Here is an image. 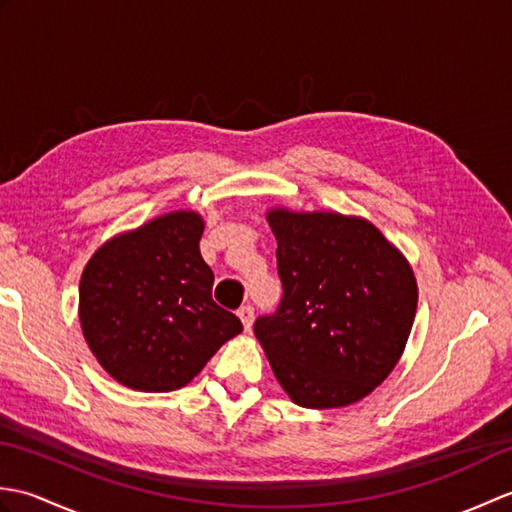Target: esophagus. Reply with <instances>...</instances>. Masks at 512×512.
<instances>
[{"instance_id": "1", "label": "esophagus", "mask_w": 512, "mask_h": 512, "mask_svg": "<svg viewBox=\"0 0 512 512\" xmlns=\"http://www.w3.org/2000/svg\"><path fill=\"white\" fill-rule=\"evenodd\" d=\"M237 317H239V321H242L244 330L250 332V328H253V319H255L253 306H242V308H239V310H237Z\"/></svg>"}]
</instances>
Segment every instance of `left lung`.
Masks as SVG:
<instances>
[{
  "label": "left lung",
  "mask_w": 512,
  "mask_h": 512,
  "mask_svg": "<svg viewBox=\"0 0 512 512\" xmlns=\"http://www.w3.org/2000/svg\"><path fill=\"white\" fill-rule=\"evenodd\" d=\"M284 297L255 321L275 378L308 409L354 405L400 361L418 308L407 257L365 220L268 209Z\"/></svg>",
  "instance_id": "left-lung-1"
}]
</instances>
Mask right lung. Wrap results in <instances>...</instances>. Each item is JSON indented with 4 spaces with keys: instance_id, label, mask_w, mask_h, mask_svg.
Instances as JSON below:
<instances>
[{
    "instance_id": "obj_1",
    "label": "right lung",
    "mask_w": 512,
    "mask_h": 512,
    "mask_svg": "<svg viewBox=\"0 0 512 512\" xmlns=\"http://www.w3.org/2000/svg\"><path fill=\"white\" fill-rule=\"evenodd\" d=\"M202 233L200 213L171 211L107 239L85 264L81 330L116 383L138 391L180 389L242 332L235 314L211 297Z\"/></svg>"
}]
</instances>
